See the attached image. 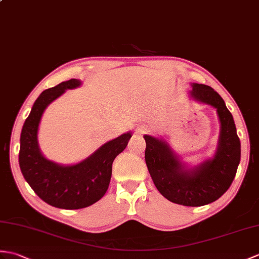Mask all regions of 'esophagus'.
<instances>
[{
  "label": "esophagus",
  "mask_w": 259,
  "mask_h": 259,
  "mask_svg": "<svg viewBox=\"0 0 259 259\" xmlns=\"http://www.w3.org/2000/svg\"><path fill=\"white\" fill-rule=\"evenodd\" d=\"M148 131H149V128L147 127V125H143V124L138 125L137 129H136V135L142 136V135H144V134H147Z\"/></svg>",
  "instance_id": "obj_1"
}]
</instances>
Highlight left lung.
<instances>
[{"label": "left lung", "mask_w": 259, "mask_h": 259, "mask_svg": "<svg viewBox=\"0 0 259 259\" xmlns=\"http://www.w3.org/2000/svg\"><path fill=\"white\" fill-rule=\"evenodd\" d=\"M192 87L191 97L218 109L221 134L215 157L193 170H185L165 142L144 136V159L155 188L165 198L185 206H202L230 189L240 161V141L223 98L209 86L193 83Z\"/></svg>", "instance_id": "1"}]
</instances>
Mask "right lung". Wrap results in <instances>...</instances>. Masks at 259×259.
Segmentation results:
<instances>
[{
	"mask_svg": "<svg viewBox=\"0 0 259 259\" xmlns=\"http://www.w3.org/2000/svg\"><path fill=\"white\" fill-rule=\"evenodd\" d=\"M79 85L78 79H70L44 90L34 102L21 134L19 162L24 179L44 202L65 209L90 206L105 195L110 183L112 162L131 138L130 132L123 134L75 165H59L43 157L37 143V131L45 108L66 89Z\"/></svg>",
	"mask_w": 259,
	"mask_h": 259,
	"instance_id": "1",
	"label": "right lung"
}]
</instances>
